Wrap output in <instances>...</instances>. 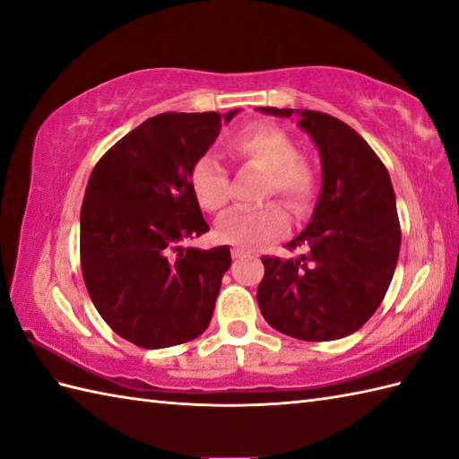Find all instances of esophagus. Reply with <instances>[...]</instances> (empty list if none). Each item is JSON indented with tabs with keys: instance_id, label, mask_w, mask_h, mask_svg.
<instances>
[{
	"instance_id": "esophagus-1",
	"label": "esophagus",
	"mask_w": 459,
	"mask_h": 459,
	"mask_svg": "<svg viewBox=\"0 0 459 459\" xmlns=\"http://www.w3.org/2000/svg\"><path fill=\"white\" fill-rule=\"evenodd\" d=\"M245 256H248V250H245V248L232 250V258H245Z\"/></svg>"
}]
</instances>
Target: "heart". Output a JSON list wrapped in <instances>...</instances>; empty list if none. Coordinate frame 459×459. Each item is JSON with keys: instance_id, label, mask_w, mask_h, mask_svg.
I'll use <instances>...</instances> for the list:
<instances>
[{"instance_id": "1", "label": "heart", "mask_w": 459, "mask_h": 459, "mask_svg": "<svg viewBox=\"0 0 459 459\" xmlns=\"http://www.w3.org/2000/svg\"><path fill=\"white\" fill-rule=\"evenodd\" d=\"M229 150L248 168L264 171L262 199L280 195L296 214H304L316 193V171L298 155V145L290 135L272 126H258L237 134ZM193 193L204 211L221 212L230 199L227 169L207 155L197 161L191 175ZM288 217L278 203H268L256 211H235L217 227V237L232 247L256 248L284 235Z\"/></svg>"}]
</instances>
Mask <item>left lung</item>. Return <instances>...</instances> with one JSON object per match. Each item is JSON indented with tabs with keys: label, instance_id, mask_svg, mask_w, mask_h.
Wrapping results in <instances>:
<instances>
[{
	"label": "left lung",
	"instance_id": "8db88e82",
	"mask_svg": "<svg viewBox=\"0 0 459 459\" xmlns=\"http://www.w3.org/2000/svg\"><path fill=\"white\" fill-rule=\"evenodd\" d=\"M290 118L321 158V191L307 227L288 242L298 258L264 256L256 299L280 333L333 341L355 333L383 301L401 252L391 175L360 135L314 110L258 108Z\"/></svg>",
	"mask_w": 459,
	"mask_h": 459
}]
</instances>
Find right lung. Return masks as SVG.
<instances>
[{
  "mask_svg": "<svg viewBox=\"0 0 459 459\" xmlns=\"http://www.w3.org/2000/svg\"><path fill=\"white\" fill-rule=\"evenodd\" d=\"M237 114L153 116L104 153L86 185L84 284L106 324L134 345L173 347L209 327L230 250L185 247L209 230L191 175Z\"/></svg>",
  "mask_w": 459,
  "mask_h": 459,
  "instance_id": "obj_1",
  "label": "right lung"
}]
</instances>
